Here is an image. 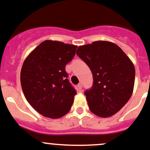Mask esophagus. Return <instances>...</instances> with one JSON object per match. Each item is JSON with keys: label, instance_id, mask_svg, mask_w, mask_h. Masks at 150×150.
Segmentation results:
<instances>
[{"label": "esophagus", "instance_id": "esophagus-1", "mask_svg": "<svg viewBox=\"0 0 150 150\" xmlns=\"http://www.w3.org/2000/svg\"><path fill=\"white\" fill-rule=\"evenodd\" d=\"M77 87H78V90H81V89H82V84H81V83H78V86H77Z\"/></svg>", "mask_w": 150, "mask_h": 150}]
</instances>
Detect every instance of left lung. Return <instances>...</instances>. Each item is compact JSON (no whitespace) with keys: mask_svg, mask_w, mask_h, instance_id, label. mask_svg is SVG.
Wrapping results in <instances>:
<instances>
[{"mask_svg":"<svg viewBox=\"0 0 150 150\" xmlns=\"http://www.w3.org/2000/svg\"><path fill=\"white\" fill-rule=\"evenodd\" d=\"M76 54L93 75L92 88L84 92L90 111L101 117L117 113L133 92V63L118 46L105 40L80 46Z\"/></svg>","mask_w":150,"mask_h":150,"instance_id":"obj_1","label":"left lung"}]
</instances>
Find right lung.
I'll return each instance as SVG.
<instances>
[{
	"mask_svg": "<svg viewBox=\"0 0 150 150\" xmlns=\"http://www.w3.org/2000/svg\"><path fill=\"white\" fill-rule=\"evenodd\" d=\"M77 46L56 40L40 43L26 57L21 71L25 98L40 114L59 118L69 112L76 91L68 80L65 67Z\"/></svg>",
	"mask_w": 150,
	"mask_h": 150,
	"instance_id": "add662e5",
	"label": "right lung"
}]
</instances>
